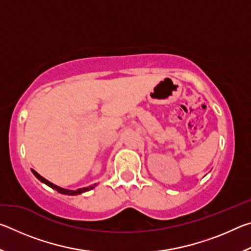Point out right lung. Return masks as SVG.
<instances>
[{
    "mask_svg": "<svg viewBox=\"0 0 251 251\" xmlns=\"http://www.w3.org/2000/svg\"><path fill=\"white\" fill-rule=\"evenodd\" d=\"M31 171H32V173L34 174V176H35V177L37 178V179L41 180L42 182H44L45 185L50 186V188H53V189H55V190H57V192H58L59 194H64V195H71V196H74V195H79V194H82V193L88 192V190L93 189V188H94V187L96 186V185H92V186H90V187H84V188H79V189H76V190L64 189V188H62V187H58V186H56V185L52 184V182L49 181L48 179H45L44 177H42V176L40 175V174H39V173H36L35 171H34V169H31Z\"/></svg>",
    "mask_w": 251,
    "mask_h": 251,
    "instance_id": "obj_1",
    "label": "right lung"
}]
</instances>
